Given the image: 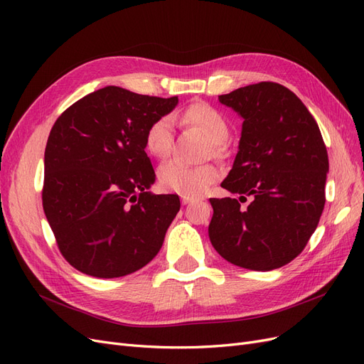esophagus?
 <instances>
[{
	"label": "esophagus",
	"instance_id": "34e87169",
	"mask_svg": "<svg viewBox=\"0 0 364 364\" xmlns=\"http://www.w3.org/2000/svg\"><path fill=\"white\" fill-rule=\"evenodd\" d=\"M182 205H191V203H194L196 200L193 199V197H185V196H182Z\"/></svg>",
	"mask_w": 364,
	"mask_h": 364
}]
</instances>
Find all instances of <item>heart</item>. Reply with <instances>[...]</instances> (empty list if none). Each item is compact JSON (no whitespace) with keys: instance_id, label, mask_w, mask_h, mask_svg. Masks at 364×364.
Instances as JSON below:
<instances>
[{"instance_id":"heart-1","label":"heart","mask_w":364,"mask_h":364,"mask_svg":"<svg viewBox=\"0 0 364 364\" xmlns=\"http://www.w3.org/2000/svg\"><path fill=\"white\" fill-rule=\"evenodd\" d=\"M182 123L194 126L213 144V151H222L228 139L229 124L225 115L208 103H194L179 114ZM144 144L155 158H167L173 146V121L170 117H159L147 127ZM164 190L185 197H199L218 179V170L213 165H186L181 161H168L158 171Z\"/></svg>"}]
</instances>
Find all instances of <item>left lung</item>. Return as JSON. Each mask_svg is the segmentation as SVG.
Instances as JSON below:
<instances>
[{
    "label": "left lung",
    "mask_w": 364,
    "mask_h": 364,
    "mask_svg": "<svg viewBox=\"0 0 364 364\" xmlns=\"http://www.w3.org/2000/svg\"><path fill=\"white\" fill-rule=\"evenodd\" d=\"M243 118L232 170L222 182L240 200L209 199L214 249L234 266L269 272L306 246L325 206L328 153L321 130L290 90L261 82L218 95ZM252 199L247 208L240 201Z\"/></svg>",
    "instance_id": "left-lung-1"
}]
</instances>
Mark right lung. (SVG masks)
Returning a JSON list of instances; mask_svg holds the SVG:
<instances>
[{
    "mask_svg": "<svg viewBox=\"0 0 364 364\" xmlns=\"http://www.w3.org/2000/svg\"><path fill=\"white\" fill-rule=\"evenodd\" d=\"M178 102L106 86L56 119L43 158L42 205L74 269L119 278L158 255L181 200L149 191L156 174L144 138L151 121Z\"/></svg>",
    "mask_w": 364,
    "mask_h": 364,
    "instance_id": "1",
    "label": "right lung"
}]
</instances>
